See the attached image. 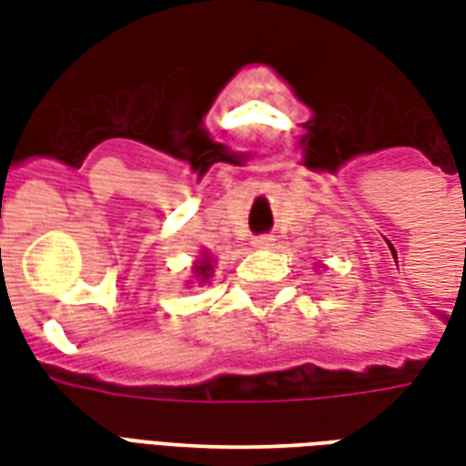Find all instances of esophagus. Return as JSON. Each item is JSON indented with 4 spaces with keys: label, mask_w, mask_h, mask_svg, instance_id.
<instances>
[{
    "label": "esophagus",
    "mask_w": 466,
    "mask_h": 466,
    "mask_svg": "<svg viewBox=\"0 0 466 466\" xmlns=\"http://www.w3.org/2000/svg\"><path fill=\"white\" fill-rule=\"evenodd\" d=\"M272 244H274L272 234H262V237H257V239H254V247H257V249H269Z\"/></svg>",
    "instance_id": "esophagus-1"
}]
</instances>
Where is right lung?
I'll return each mask as SVG.
<instances>
[{"mask_svg": "<svg viewBox=\"0 0 466 466\" xmlns=\"http://www.w3.org/2000/svg\"><path fill=\"white\" fill-rule=\"evenodd\" d=\"M192 272H194V279H199L202 284L209 282V277H212V272H214L212 257H209L207 252H202V259H199V262H194Z\"/></svg>", "mask_w": 466, "mask_h": 466, "instance_id": "obj_1", "label": "right lung"}]
</instances>
